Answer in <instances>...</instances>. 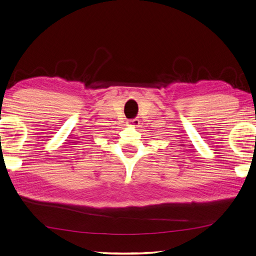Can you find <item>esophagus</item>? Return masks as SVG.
Listing matches in <instances>:
<instances>
[{
    "label": "esophagus",
    "instance_id": "1",
    "mask_svg": "<svg viewBox=\"0 0 256 256\" xmlns=\"http://www.w3.org/2000/svg\"><path fill=\"white\" fill-rule=\"evenodd\" d=\"M127 124L128 126H132V127H137L138 124H139V120L138 119H129L128 122H127Z\"/></svg>",
    "mask_w": 256,
    "mask_h": 256
}]
</instances>
